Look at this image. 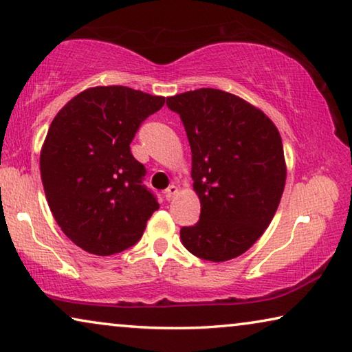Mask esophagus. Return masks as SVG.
Segmentation results:
<instances>
[{
	"label": "esophagus",
	"mask_w": 352,
	"mask_h": 352,
	"mask_svg": "<svg viewBox=\"0 0 352 352\" xmlns=\"http://www.w3.org/2000/svg\"><path fill=\"white\" fill-rule=\"evenodd\" d=\"M177 193H179V188H177L176 186H170L165 190V198L168 199V201H171V199H175L177 197Z\"/></svg>",
	"instance_id": "obj_1"
}]
</instances>
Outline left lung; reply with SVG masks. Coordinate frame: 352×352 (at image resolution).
Segmentation results:
<instances>
[{"label": "left lung", "mask_w": 352, "mask_h": 352, "mask_svg": "<svg viewBox=\"0 0 352 352\" xmlns=\"http://www.w3.org/2000/svg\"><path fill=\"white\" fill-rule=\"evenodd\" d=\"M192 149L193 190L201 203L195 226L181 228L192 255L221 263L263 236L286 181L283 143L272 120L239 96L201 88L166 97Z\"/></svg>", "instance_id": "8db88e82"}]
</instances>
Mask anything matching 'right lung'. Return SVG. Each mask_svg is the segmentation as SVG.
Wrapping results in <instances>:
<instances>
[{
    "label": "right lung",
    "instance_id": "right-lung-1",
    "mask_svg": "<svg viewBox=\"0 0 352 352\" xmlns=\"http://www.w3.org/2000/svg\"><path fill=\"white\" fill-rule=\"evenodd\" d=\"M165 104L127 86H94L72 97L41 149L47 203L75 245L97 256L132 247L159 209L142 186L144 166L131 153L140 124Z\"/></svg>",
    "mask_w": 352,
    "mask_h": 352
}]
</instances>
